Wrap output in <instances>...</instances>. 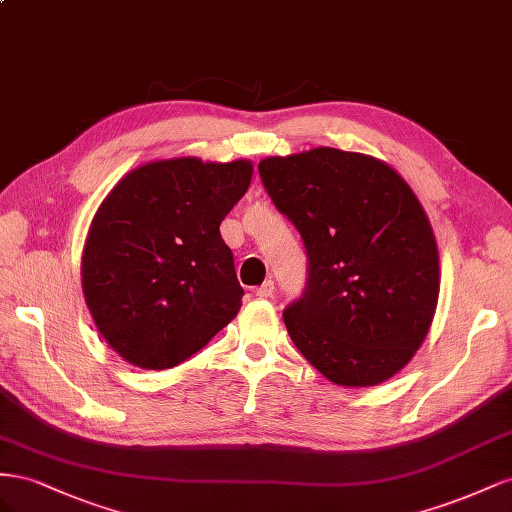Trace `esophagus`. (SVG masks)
Here are the masks:
<instances>
[{"label":"esophagus","instance_id":"1","mask_svg":"<svg viewBox=\"0 0 512 512\" xmlns=\"http://www.w3.org/2000/svg\"><path fill=\"white\" fill-rule=\"evenodd\" d=\"M274 294V283L268 279L264 285H259L257 289H255V296L257 298H270Z\"/></svg>","mask_w":512,"mask_h":512}]
</instances>
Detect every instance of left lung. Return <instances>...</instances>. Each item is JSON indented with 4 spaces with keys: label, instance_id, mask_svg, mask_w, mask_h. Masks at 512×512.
<instances>
[{
    "label": "left lung",
    "instance_id": "1",
    "mask_svg": "<svg viewBox=\"0 0 512 512\" xmlns=\"http://www.w3.org/2000/svg\"><path fill=\"white\" fill-rule=\"evenodd\" d=\"M259 175L309 255L306 291L283 313L291 341L332 384L386 382L425 341L440 296L422 203L384 160L337 148L268 156Z\"/></svg>",
    "mask_w": 512,
    "mask_h": 512
}]
</instances>
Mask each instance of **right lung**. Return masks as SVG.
<instances>
[{"label": "right lung", "mask_w": 512, "mask_h": 512, "mask_svg": "<svg viewBox=\"0 0 512 512\" xmlns=\"http://www.w3.org/2000/svg\"><path fill=\"white\" fill-rule=\"evenodd\" d=\"M253 163L163 158L128 171L98 206L81 255L83 298L128 364L171 369L238 315L244 291L221 223Z\"/></svg>", "instance_id": "1"}]
</instances>
